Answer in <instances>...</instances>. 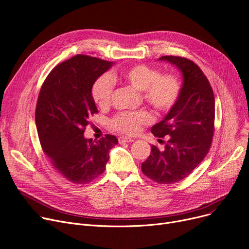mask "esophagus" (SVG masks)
Returning <instances> with one entry per match:
<instances>
[{
    "mask_svg": "<svg viewBox=\"0 0 249 249\" xmlns=\"http://www.w3.org/2000/svg\"><path fill=\"white\" fill-rule=\"evenodd\" d=\"M135 140L134 139H131V138H127V137H120L118 138V142H120V143L122 144V143H132V142H134Z\"/></svg>",
    "mask_w": 249,
    "mask_h": 249,
    "instance_id": "obj_1",
    "label": "esophagus"
}]
</instances>
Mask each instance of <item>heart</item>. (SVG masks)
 Segmentation results:
<instances>
[{
    "mask_svg": "<svg viewBox=\"0 0 249 249\" xmlns=\"http://www.w3.org/2000/svg\"><path fill=\"white\" fill-rule=\"evenodd\" d=\"M129 86L143 93L144 100L158 111H167L176 103L180 94V82L173 75H161L156 69L146 65H137L123 70L118 75ZM116 75L105 74L94 83L92 96L100 107H106L111 102ZM152 121L149 112L142 110L137 112L118 113L110 124L112 128L127 135L139 133L142 124Z\"/></svg>",
    "mask_w": 249,
    "mask_h": 249,
    "instance_id": "1",
    "label": "heart"
}]
</instances>
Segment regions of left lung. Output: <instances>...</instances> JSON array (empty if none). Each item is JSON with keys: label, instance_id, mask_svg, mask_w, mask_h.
I'll return each instance as SVG.
<instances>
[{"label": "left lung", "instance_id": "1", "mask_svg": "<svg viewBox=\"0 0 249 249\" xmlns=\"http://www.w3.org/2000/svg\"><path fill=\"white\" fill-rule=\"evenodd\" d=\"M180 71L179 97L163 120L151 128L157 138L168 136L165 149L152 145L142 171L159 184L174 183L191 173L203 161L211 147L215 122V97L203 71L187 58L164 55Z\"/></svg>", "mask_w": 249, "mask_h": 249}]
</instances>
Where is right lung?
Here are the masks:
<instances>
[{
    "label": "right lung",
    "instance_id": "1",
    "mask_svg": "<svg viewBox=\"0 0 249 249\" xmlns=\"http://www.w3.org/2000/svg\"><path fill=\"white\" fill-rule=\"evenodd\" d=\"M113 64L77 54L57 65L40 89L35 111L40 145L53 167L71 182L85 184L97 178L118 143L112 135L98 141L84 137L89 118L98 112L92 87Z\"/></svg>",
    "mask_w": 249,
    "mask_h": 249
}]
</instances>
